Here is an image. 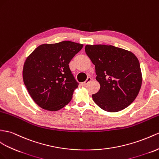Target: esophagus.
I'll list each match as a JSON object with an SVG mask.
<instances>
[{
  "label": "esophagus",
  "instance_id": "1",
  "mask_svg": "<svg viewBox=\"0 0 159 159\" xmlns=\"http://www.w3.org/2000/svg\"><path fill=\"white\" fill-rule=\"evenodd\" d=\"M91 78H90V77H88L87 78V79L84 81V82H83V83H82V85L83 86H86V85L89 83V82H91Z\"/></svg>",
  "mask_w": 159,
  "mask_h": 159
}]
</instances>
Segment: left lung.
<instances>
[{"instance_id": "8db88e82", "label": "left lung", "mask_w": 159, "mask_h": 159, "mask_svg": "<svg viewBox=\"0 0 159 159\" xmlns=\"http://www.w3.org/2000/svg\"><path fill=\"white\" fill-rule=\"evenodd\" d=\"M85 52L95 66L99 91L93 99L105 111L117 112L136 98L142 85L140 65L131 52L107 45H87Z\"/></svg>"}]
</instances>
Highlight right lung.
<instances>
[{"mask_svg": "<svg viewBox=\"0 0 159 159\" xmlns=\"http://www.w3.org/2000/svg\"><path fill=\"white\" fill-rule=\"evenodd\" d=\"M83 47L70 41L42 44L27 57L23 69V82L40 107L55 111L71 101L79 83L68 64Z\"/></svg>", "mask_w": 159, "mask_h": 159, "instance_id": "right-lung-1", "label": "right lung"}]
</instances>
